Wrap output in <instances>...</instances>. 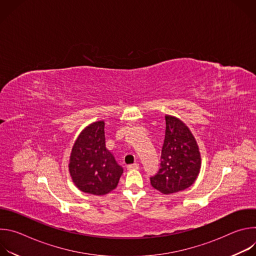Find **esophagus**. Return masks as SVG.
<instances>
[{
    "label": "esophagus",
    "instance_id": "1",
    "mask_svg": "<svg viewBox=\"0 0 256 256\" xmlns=\"http://www.w3.org/2000/svg\"><path fill=\"white\" fill-rule=\"evenodd\" d=\"M138 169H140V165L138 163L130 164L128 166V170H138Z\"/></svg>",
    "mask_w": 256,
    "mask_h": 256
}]
</instances>
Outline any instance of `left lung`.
<instances>
[{"label":"left lung","mask_w":256,"mask_h":256,"mask_svg":"<svg viewBox=\"0 0 256 256\" xmlns=\"http://www.w3.org/2000/svg\"><path fill=\"white\" fill-rule=\"evenodd\" d=\"M166 130L161 152V168L151 177L152 186L164 194L188 188L198 178L202 157L188 126L173 116H165Z\"/></svg>","instance_id":"8db88e82"}]
</instances>
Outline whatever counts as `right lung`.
Instances as JSON below:
<instances>
[{
  "label": "right lung",
  "mask_w": 256,
  "mask_h": 256,
  "mask_svg": "<svg viewBox=\"0 0 256 256\" xmlns=\"http://www.w3.org/2000/svg\"><path fill=\"white\" fill-rule=\"evenodd\" d=\"M104 122L87 126L72 148L68 171L74 184L83 192L104 196L116 190L124 168L105 146Z\"/></svg>",
  "instance_id": "obj_1"
}]
</instances>
